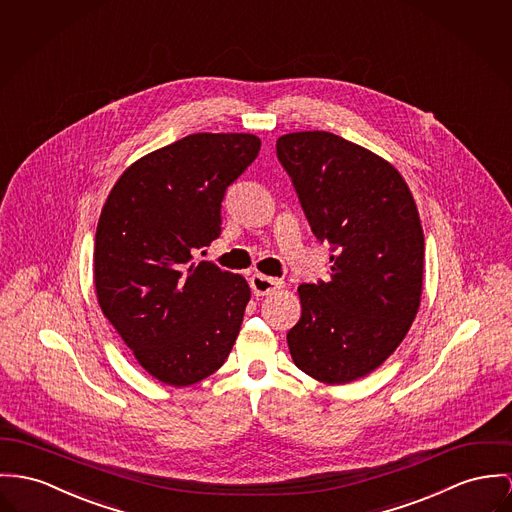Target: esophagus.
Masks as SVG:
<instances>
[{
  "label": "esophagus",
  "mask_w": 512,
  "mask_h": 512,
  "mask_svg": "<svg viewBox=\"0 0 512 512\" xmlns=\"http://www.w3.org/2000/svg\"><path fill=\"white\" fill-rule=\"evenodd\" d=\"M278 288H282V280H278V278L259 275V273L251 276V290H253L255 296H269V294L276 292Z\"/></svg>",
  "instance_id": "obj_1"
}]
</instances>
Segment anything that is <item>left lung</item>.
<instances>
[{
  "instance_id": "1",
  "label": "left lung",
  "mask_w": 512,
  "mask_h": 512,
  "mask_svg": "<svg viewBox=\"0 0 512 512\" xmlns=\"http://www.w3.org/2000/svg\"><path fill=\"white\" fill-rule=\"evenodd\" d=\"M276 156L321 243L331 278L300 284V321L286 341L294 364L323 384L376 370L421 306L425 237L413 195L390 161L331 132H292Z\"/></svg>"
}]
</instances>
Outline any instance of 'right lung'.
Instances as JSON below:
<instances>
[{
  "instance_id": "add662e5",
  "label": "right lung",
  "mask_w": 512,
  "mask_h": 512,
  "mask_svg": "<svg viewBox=\"0 0 512 512\" xmlns=\"http://www.w3.org/2000/svg\"><path fill=\"white\" fill-rule=\"evenodd\" d=\"M259 150L253 134L185 136L134 161L101 210L97 302L138 364L167 386L208 378L236 343L249 284L193 255L220 236L226 189Z\"/></svg>"
}]
</instances>
